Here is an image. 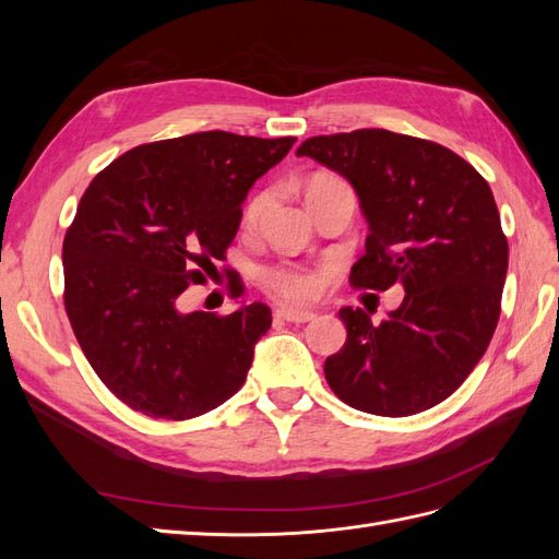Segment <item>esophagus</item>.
<instances>
[{
	"label": "esophagus",
	"mask_w": 559,
	"mask_h": 559,
	"mask_svg": "<svg viewBox=\"0 0 559 559\" xmlns=\"http://www.w3.org/2000/svg\"><path fill=\"white\" fill-rule=\"evenodd\" d=\"M275 314L284 321H296V324H302V321H312L317 317L312 310H298V308H280Z\"/></svg>",
	"instance_id": "34e87169"
}]
</instances>
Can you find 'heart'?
Segmentation results:
<instances>
[{"instance_id":"heart-1","label":"heart","mask_w":559,"mask_h":559,"mask_svg":"<svg viewBox=\"0 0 559 559\" xmlns=\"http://www.w3.org/2000/svg\"><path fill=\"white\" fill-rule=\"evenodd\" d=\"M273 200H275L273 191H263L253 198L247 207V224H259L267 214L270 205H273ZM265 284L284 300H294V302L310 300L319 292V277L314 273H308V270L292 267V265L267 270Z\"/></svg>"}]
</instances>
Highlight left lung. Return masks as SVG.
<instances>
[{"label":"left lung","mask_w":559,"mask_h":559,"mask_svg":"<svg viewBox=\"0 0 559 559\" xmlns=\"http://www.w3.org/2000/svg\"><path fill=\"white\" fill-rule=\"evenodd\" d=\"M308 156L352 183L368 222L352 284L403 302L382 324L357 308L337 317L343 349L324 364L337 399L364 413L405 417L445 401L492 341L509 242L487 181L450 148L380 128L319 134Z\"/></svg>","instance_id":"8db88e82"}]
</instances>
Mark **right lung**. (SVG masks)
<instances>
[{"instance_id": "1", "label": "right lung", "mask_w": 559, "mask_h": 559, "mask_svg": "<svg viewBox=\"0 0 559 559\" xmlns=\"http://www.w3.org/2000/svg\"><path fill=\"white\" fill-rule=\"evenodd\" d=\"M294 142L183 134L128 151L83 193L62 245L64 308L93 370L132 411L189 419L245 384L270 308L183 312L181 296L205 280L198 267L224 259L249 189Z\"/></svg>"}]
</instances>
